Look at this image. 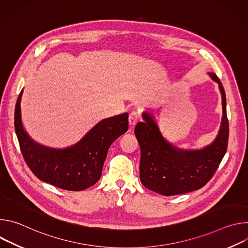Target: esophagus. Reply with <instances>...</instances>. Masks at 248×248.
Masks as SVG:
<instances>
[{
    "mask_svg": "<svg viewBox=\"0 0 248 248\" xmlns=\"http://www.w3.org/2000/svg\"><path fill=\"white\" fill-rule=\"evenodd\" d=\"M139 119H140V116L137 112H131L128 116V123H129L130 126H134L137 124V122L139 121Z\"/></svg>",
    "mask_w": 248,
    "mask_h": 248,
    "instance_id": "obj_1",
    "label": "esophagus"
}]
</instances>
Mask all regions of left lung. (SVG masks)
<instances>
[{
  "label": "left lung",
  "mask_w": 248,
  "mask_h": 248,
  "mask_svg": "<svg viewBox=\"0 0 248 248\" xmlns=\"http://www.w3.org/2000/svg\"><path fill=\"white\" fill-rule=\"evenodd\" d=\"M222 93L223 119L215 141L202 150L184 151L168 143L161 135L153 117L143 114L134 133L140 146V181L148 189L170 196L187 193L203 187L214 175L224 158L229 139V121L224 87L215 74Z\"/></svg>",
  "instance_id": "1"
}]
</instances>
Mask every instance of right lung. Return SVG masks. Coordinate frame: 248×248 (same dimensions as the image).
Returning <instances> with one entry per match:
<instances>
[{"instance_id": "right-lung-1", "label": "right lung", "mask_w": 248, "mask_h": 248, "mask_svg": "<svg viewBox=\"0 0 248 248\" xmlns=\"http://www.w3.org/2000/svg\"><path fill=\"white\" fill-rule=\"evenodd\" d=\"M15 110V128L25 163L37 178L69 191H80L95 185L102 173L108 150L114 141L128 129V115L103 120L80 141L66 149L43 147L27 135L20 119V98Z\"/></svg>"}]
</instances>
